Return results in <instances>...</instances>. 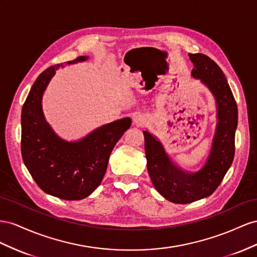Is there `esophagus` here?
Returning <instances> with one entry per match:
<instances>
[{"instance_id": "obj_1", "label": "esophagus", "mask_w": 257, "mask_h": 257, "mask_svg": "<svg viewBox=\"0 0 257 257\" xmlns=\"http://www.w3.org/2000/svg\"><path fill=\"white\" fill-rule=\"evenodd\" d=\"M134 120H135V122L137 124H139V126H142V124L144 123V120H143V118H142L141 116H136L135 118H134Z\"/></svg>"}]
</instances>
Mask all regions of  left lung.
<instances>
[{
    "instance_id": "1",
    "label": "left lung",
    "mask_w": 257,
    "mask_h": 257,
    "mask_svg": "<svg viewBox=\"0 0 257 257\" xmlns=\"http://www.w3.org/2000/svg\"><path fill=\"white\" fill-rule=\"evenodd\" d=\"M192 74L213 92L217 103V126L210 156L200 171L188 174L171 164L163 146L148 131L144 134L148 171L157 192L174 203L185 204L210 196L221 184L234 156L238 108L221 68L203 54H189Z\"/></svg>"
}]
</instances>
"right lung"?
Wrapping results in <instances>:
<instances>
[{"label": "right lung", "instance_id": "obj_1", "mask_svg": "<svg viewBox=\"0 0 257 257\" xmlns=\"http://www.w3.org/2000/svg\"><path fill=\"white\" fill-rule=\"evenodd\" d=\"M78 57L65 63L84 61ZM43 71L34 82L21 111V156L39 187L64 200L89 196L103 179L115 144L131 124L130 118L113 121L94 130L78 142L58 138L44 118L42 96L56 70Z\"/></svg>", "mask_w": 257, "mask_h": 257}]
</instances>
